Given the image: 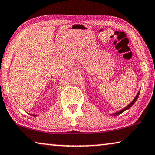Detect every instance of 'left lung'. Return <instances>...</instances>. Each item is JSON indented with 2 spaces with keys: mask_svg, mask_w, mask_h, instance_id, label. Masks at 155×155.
<instances>
[{
  "mask_svg": "<svg viewBox=\"0 0 155 155\" xmlns=\"http://www.w3.org/2000/svg\"><path fill=\"white\" fill-rule=\"evenodd\" d=\"M140 89L139 90V91H138V93H137V94L136 95V97H134V99H133V101H132V102H131L130 104H129L126 107H124V109H121V110H120V111H116V112H114V113H112V114H111V116H118V115H119L120 114H121V113H123L124 112V111H125L126 110H127V109H129L130 108V107H132L133 105H134V104L136 102V101H137V99H138V97H139V94H140Z\"/></svg>",
  "mask_w": 155,
  "mask_h": 155,
  "instance_id": "left-lung-1",
  "label": "left lung"
}]
</instances>
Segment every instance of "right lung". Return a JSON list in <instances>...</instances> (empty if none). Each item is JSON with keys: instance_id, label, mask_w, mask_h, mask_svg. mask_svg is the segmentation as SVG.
<instances>
[{"instance_id": "add662e5", "label": "right lung", "mask_w": 155, "mask_h": 155, "mask_svg": "<svg viewBox=\"0 0 155 155\" xmlns=\"http://www.w3.org/2000/svg\"><path fill=\"white\" fill-rule=\"evenodd\" d=\"M31 115H32V116H34V117H35V116H38V115H36V114H30Z\"/></svg>"}]
</instances>
